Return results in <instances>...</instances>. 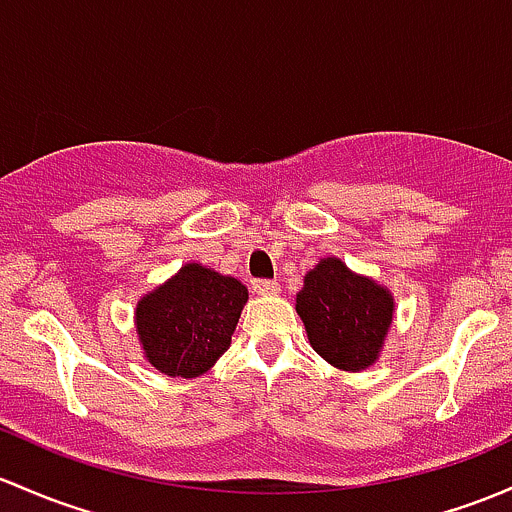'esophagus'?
<instances>
[{
	"label": "esophagus",
	"mask_w": 512,
	"mask_h": 512,
	"mask_svg": "<svg viewBox=\"0 0 512 512\" xmlns=\"http://www.w3.org/2000/svg\"><path fill=\"white\" fill-rule=\"evenodd\" d=\"M252 289H255V294H260V297L279 294V284L272 282V279H255V282H252Z\"/></svg>",
	"instance_id": "1"
}]
</instances>
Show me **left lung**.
Masks as SVG:
<instances>
[{"label":"left lung","mask_w":512,"mask_h":512,"mask_svg":"<svg viewBox=\"0 0 512 512\" xmlns=\"http://www.w3.org/2000/svg\"><path fill=\"white\" fill-rule=\"evenodd\" d=\"M395 301L378 282L348 270L338 257H324L304 277L297 314L314 351L333 368H370L378 360Z\"/></svg>","instance_id":"8db88e82"}]
</instances>
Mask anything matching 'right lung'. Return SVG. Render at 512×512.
<instances>
[{
	"instance_id": "obj_1",
	"label": "right lung",
	"mask_w": 512,
	"mask_h": 512,
	"mask_svg": "<svg viewBox=\"0 0 512 512\" xmlns=\"http://www.w3.org/2000/svg\"><path fill=\"white\" fill-rule=\"evenodd\" d=\"M245 304V284L188 262L137 301L144 358L169 378H198L228 351Z\"/></svg>"
}]
</instances>
